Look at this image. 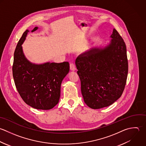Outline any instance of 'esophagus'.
<instances>
[{
	"label": "esophagus",
	"mask_w": 146,
	"mask_h": 146,
	"mask_svg": "<svg viewBox=\"0 0 146 146\" xmlns=\"http://www.w3.org/2000/svg\"><path fill=\"white\" fill-rule=\"evenodd\" d=\"M70 69L71 70H76V66L73 62L70 63Z\"/></svg>",
	"instance_id": "esophagus-1"
}]
</instances>
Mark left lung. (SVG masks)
Listing matches in <instances>:
<instances>
[{
  "label": "left lung",
  "mask_w": 146,
  "mask_h": 146,
  "mask_svg": "<svg viewBox=\"0 0 146 146\" xmlns=\"http://www.w3.org/2000/svg\"><path fill=\"white\" fill-rule=\"evenodd\" d=\"M111 37L104 49L92 48L76 60L82 95L85 104L93 109L113 104L121 97L126 84V46L115 29Z\"/></svg>",
  "instance_id": "8db88e82"
}]
</instances>
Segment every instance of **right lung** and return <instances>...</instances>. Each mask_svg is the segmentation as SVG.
Returning <instances> with one entry per match:
<instances>
[{
  "label": "right lung",
  "mask_w": 146,
  "mask_h": 146,
  "mask_svg": "<svg viewBox=\"0 0 146 146\" xmlns=\"http://www.w3.org/2000/svg\"><path fill=\"white\" fill-rule=\"evenodd\" d=\"M37 28L35 27L32 32ZM28 32L26 30L23 33L14 52L12 74L15 84L27 105L36 109L49 110L58 103L61 84L69 71V64L64 61L36 65L29 62L21 46Z\"/></svg>",
  "instance_id": "obj_1"
}]
</instances>
